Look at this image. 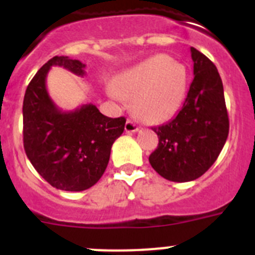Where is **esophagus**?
Listing matches in <instances>:
<instances>
[{
    "mask_svg": "<svg viewBox=\"0 0 255 255\" xmlns=\"http://www.w3.org/2000/svg\"><path fill=\"white\" fill-rule=\"evenodd\" d=\"M139 130V128L138 126H136V124H134L132 123V121H130V120H128L126 121V124H125V131L126 132H136Z\"/></svg>",
    "mask_w": 255,
    "mask_h": 255,
    "instance_id": "1",
    "label": "esophagus"
}]
</instances>
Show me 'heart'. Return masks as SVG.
<instances>
[{
	"label": "heart",
	"instance_id": "1",
	"mask_svg": "<svg viewBox=\"0 0 255 255\" xmlns=\"http://www.w3.org/2000/svg\"><path fill=\"white\" fill-rule=\"evenodd\" d=\"M186 82L184 65L157 55L121 74L110 94L117 100L135 98V114L147 123H162L179 108Z\"/></svg>",
	"mask_w": 255,
	"mask_h": 255
}]
</instances>
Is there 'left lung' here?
<instances>
[{
    "instance_id": "left-lung-1",
    "label": "left lung",
    "mask_w": 255,
    "mask_h": 255,
    "mask_svg": "<svg viewBox=\"0 0 255 255\" xmlns=\"http://www.w3.org/2000/svg\"><path fill=\"white\" fill-rule=\"evenodd\" d=\"M194 79L185 102L172 120L153 128L158 147L149 155L155 172L166 180L198 179L215 163L229 135L224 85L217 67L190 47Z\"/></svg>"
}]
</instances>
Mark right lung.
I'll return each instance as SVG.
<instances>
[{"instance_id":"right-lung-1","label":"right lung","mask_w":255,"mask_h":255,"mask_svg":"<svg viewBox=\"0 0 255 255\" xmlns=\"http://www.w3.org/2000/svg\"><path fill=\"white\" fill-rule=\"evenodd\" d=\"M52 66L85 75V64L67 56H56L38 70L22 103L24 149L33 167L53 188L87 190L102 177L126 120L105 116L92 103L62 111L47 91Z\"/></svg>"}]
</instances>
